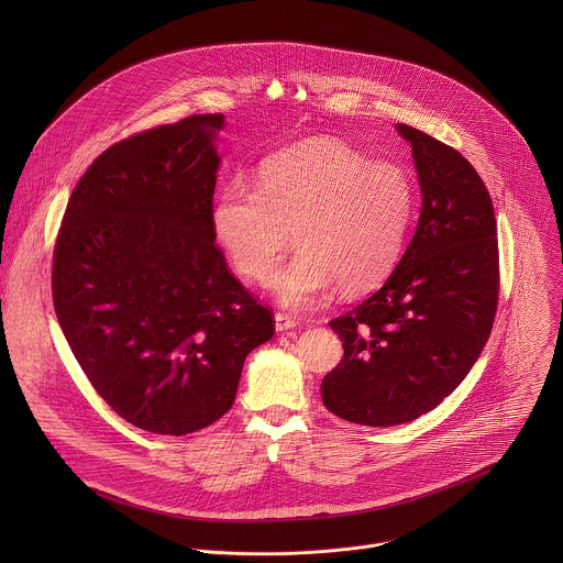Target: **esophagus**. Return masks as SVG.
Returning a JSON list of instances; mask_svg holds the SVG:
<instances>
[{
    "label": "esophagus",
    "instance_id": "34e87169",
    "mask_svg": "<svg viewBox=\"0 0 563 563\" xmlns=\"http://www.w3.org/2000/svg\"><path fill=\"white\" fill-rule=\"evenodd\" d=\"M299 322H297V319H292V317H288V314H282V312H277L275 314V329L277 331H290V329H295Z\"/></svg>",
    "mask_w": 563,
    "mask_h": 563
}]
</instances>
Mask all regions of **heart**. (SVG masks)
<instances>
[{
	"label": "heart",
	"instance_id": "heart-1",
	"mask_svg": "<svg viewBox=\"0 0 563 563\" xmlns=\"http://www.w3.org/2000/svg\"><path fill=\"white\" fill-rule=\"evenodd\" d=\"M416 208L401 164L314 141L262 164L255 186L241 177L214 199L212 228L239 273L266 282L290 241L297 253L273 288L290 308H308L338 284L342 292L377 286L395 268Z\"/></svg>",
	"mask_w": 563,
	"mask_h": 563
}]
</instances>
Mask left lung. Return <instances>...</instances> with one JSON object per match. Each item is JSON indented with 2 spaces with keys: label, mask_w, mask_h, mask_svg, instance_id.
I'll return each instance as SVG.
<instances>
[{
  "label": "left lung",
  "mask_w": 563,
  "mask_h": 563,
  "mask_svg": "<svg viewBox=\"0 0 563 563\" xmlns=\"http://www.w3.org/2000/svg\"><path fill=\"white\" fill-rule=\"evenodd\" d=\"M422 188L416 234L386 284L329 321L344 355L324 375V407L393 427L449 397L489 338L498 306V239L489 192L457 150L399 123Z\"/></svg>",
  "instance_id": "obj_1"
}]
</instances>
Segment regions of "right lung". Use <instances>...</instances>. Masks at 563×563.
Masks as SVG:
<instances>
[{"label": "right lung", "mask_w": 563, "mask_h": 563, "mask_svg": "<svg viewBox=\"0 0 563 563\" xmlns=\"http://www.w3.org/2000/svg\"><path fill=\"white\" fill-rule=\"evenodd\" d=\"M223 114H192L108 147L74 188L52 262L63 333L97 395L162 435L217 422L246 355L275 333L214 242Z\"/></svg>", "instance_id": "right-lung-1"}]
</instances>
